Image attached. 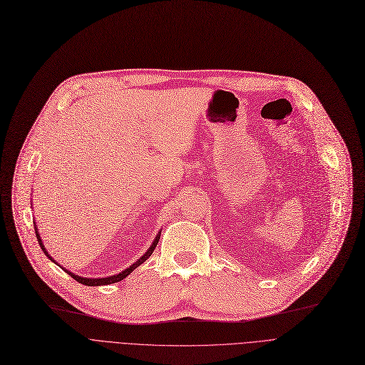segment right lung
<instances>
[{
    "label": "right lung",
    "instance_id": "1",
    "mask_svg": "<svg viewBox=\"0 0 365 365\" xmlns=\"http://www.w3.org/2000/svg\"><path fill=\"white\" fill-rule=\"evenodd\" d=\"M35 234H36V240H38V244H40V247H41V250L46 253V256L51 260V262H54L53 259H51V256L46 252V247H44V244H43V241H41V237H40V234H38V229H36V226H35ZM160 237H161V232H158V235L155 237V240H153V242H152V245L148 248V252L138 260V262H134L130 267H127V269H124L123 272H120V274H117V275H112V277H106V278H83V277H78V275H75V274H72V272H68L65 267H62L61 264V267L62 269L65 271V272H68L75 281H78V282H81V284H84V285H94V287H98V285H108V284H113V282H118V281H121V279H124L127 275H130L134 269H136L138 266H140L152 253H153V250H155V247H157V244H158V241H160Z\"/></svg>",
    "mask_w": 365,
    "mask_h": 365
}]
</instances>
